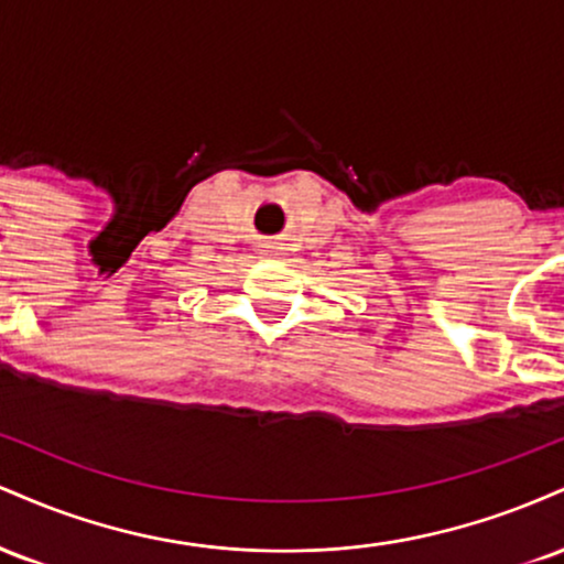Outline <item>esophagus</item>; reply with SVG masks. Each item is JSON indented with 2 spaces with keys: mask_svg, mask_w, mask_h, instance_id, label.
Here are the masks:
<instances>
[{
  "mask_svg": "<svg viewBox=\"0 0 564 564\" xmlns=\"http://www.w3.org/2000/svg\"><path fill=\"white\" fill-rule=\"evenodd\" d=\"M262 251L268 257H281V246H278V243H264Z\"/></svg>",
  "mask_w": 564,
  "mask_h": 564,
  "instance_id": "esophagus-1",
  "label": "esophagus"
}]
</instances>
